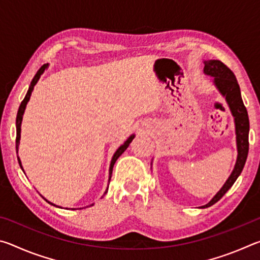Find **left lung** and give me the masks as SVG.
I'll list each match as a JSON object with an SVG mask.
<instances>
[{
  "instance_id": "left-lung-1",
  "label": "left lung",
  "mask_w": 260,
  "mask_h": 260,
  "mask_svg": "<svg viewBox=\"0 0 260 260\" xmlns=\"http://www.w3.org/2000/svg\"><path fill=\"white\" fill-rule=\"evenodd\" d=\"M204 73L206 76L213 77V82L218 88L223 98L226 99L228 107L234 117L235 122V134H236V146H237V158L234 166V170L231 173L230 178L223 184L222 188L215 193V196L208 204L201 206L202 209L209 208L221 199L225 193L230 190V188L234 184L236 179L239 178L244 164L246 161L249 152V117L246 108L244 107L243 101L241 98L240 86L237 83L235 74L228 69L222 61L217 59L204 60Z\"/></svg>"
}]
</instances>
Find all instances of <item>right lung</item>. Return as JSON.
<instances>
[{
  "label": "right lung",
  "mask_w": 260,
  "mask_h": 260,
  "mask_svg": "<svg viewBox=\"0 0 260 260\" xmlns=\"http://www.w3.org/2000/svg\"><path fill=\"white\" fill-rule=\"evenodd\" d=\"M49 67V64H43L42 67L39 69V71L37 72V74H35L34 76V78H33V80H32V82H30V85H29V88H28V90H27V94H26V96H25V99L23 100V102L20 103V105H19V109H18V113H17V119H16V128H17V138H16V151H17V153H18V147H19V141H20V126H21V120H23V114H24V112H25V109H26V104H27V102L29 101V98H30V94H32V91H33V88H34V86L37 85V82L39 81V79H40V77H41V74L45 72V70ZM134 134L133 135H131L128 139H127L125 142H124V144H121V146L117 149V151L114 152V155H113V157H112V159H111V164H110V170H109V181H110V179H111V175H112V170H113V165H114V162H116V160L118 159V158H119L120 156H121V153L124 152L127 148H128V146H129V143L132 142V141H133V139H134ZM18 161H19V165H20V167L21 169H23V166H21V161H20V159H19V157H18ZM24 171V170H23ZM104 193H107V191H105ZM46 200V199H45ZM47 201V200H46ZM48 202V201H47ZM48 203L49 204H51V205H54V206H57V205H55V204H52L51 202H48ZM93 205V204H91ZM57 208H59V206H57ZM72 210H76V209H72Z\"/></svg>",
  "instance_id": "obj_1"
}]
</instances>
